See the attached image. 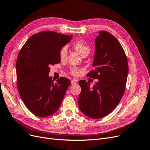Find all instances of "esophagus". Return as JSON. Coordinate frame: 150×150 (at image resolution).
I'll list each match as a JSON object with an SVG mask.
<instances>
[{
	"mask_svg": "<svg viewBox=\"0 0 150 150\" xmlns=\"http://www.w3.org/2000/svg\"><path fill=\"white\" fill-rule=\"evenodd\" d=\"M76 83H77V80H71V84H72V85H74V84H76Z\"/></svg>",
	"mask_w": 150,
	"mask_h": 150,
	"instance_id": "1",
	"label": "esophagus"
}]
</instances>
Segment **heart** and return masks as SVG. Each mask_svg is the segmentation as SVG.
Segmentation results:
<instances>
[{"mask_svg": "<svg viewBox=\"0 0 150 150\" xmlns=\"http://www.w3.org/2000/svg\"><path fill=\"white\" fill-rule=\"evenodd\" d=\"M74 48L82 56H87L91 51L89 45L82 40H78L73 44ZM68 55V48L67 46L62 47L59 52V56L62 61L66 60ZM69 72L74 76H79L82 72V70L79 67H72L69 70Z\"/></svg>", "mask_w": 150, "mask_h": 150, "instance_id": "obj_1", "label": "heart"}]
</instances>
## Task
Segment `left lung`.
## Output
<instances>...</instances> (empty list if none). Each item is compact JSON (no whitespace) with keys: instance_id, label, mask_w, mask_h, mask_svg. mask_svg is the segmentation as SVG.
I'll return each mask as SVG.
<instances>
[{"instance_id":"left-lung-1","label":"left lung","mask_w":150,"mask_h":150,"mask_svg":"<svg viewBox=\"0 0 150 150\" xmlns=\"http://www.w3.org/2000/svg\"><path fill=\"white\" fill-rule=\"evenodd\" d=\"M95 42L94 69L87 76L98 81L91 88L86 80L79 81L81 91L79 106L86 116L99 119L111 113L119 104L126 89L129 67L125 52L113 35L100 31Z\"/></svg>"}]
</instances>
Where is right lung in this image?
Wrapping results in <instances>:
<instances>
[{
	"instance_id": "obj_1",
	"label": "right lung",
	"mask_w": 150,
	"mask_h": 150,
	"mask_svg": "<svg viewBox=\"0 0 150 150\" xmlns=\"http://www.w3.org/2000/svg\"><path fill=\"white\" fill-rule=\"evenodd\" d=\"M71 37L53 31L40 32L28 39L18 54V92L25 105L37 116L56 113L70 84V80L64 77L54 83L48 74L51 66L60 62L59 50Z\"/></svg>"
}]
</instances>
